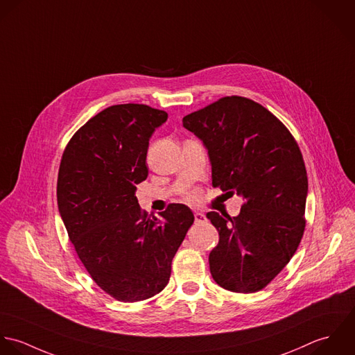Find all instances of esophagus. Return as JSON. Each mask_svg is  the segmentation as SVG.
I'll list each match as a JSON object with an SVG mask.
<instances>
[{"label":"esophagus","mask_w":355,"mask_h":355,"mask_svg":"<svg viewBox=\"0 0 355 355\" xmlns=\"http://www.w3.org/2000/svg\"><path fill=\"white\" fill-rule=\"evenodd\" d=\"M206 220H207V218H206L205 214L199 213V211L195 213V222H196V223H203V222H206Z\"/></svg>","instance_id":"esophagus-1"}]
</instances>
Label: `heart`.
<instances>
[{"mask_svg": "<svg viewBox=\"0 0 355 355\" xmlns=\"http://www.w3.org/2000/svg\"><path fill=\"white\" fill-rule=\"evenodd\" d=\"M187 198H188V200H196L198 199V193L196 192H191Z\"/></svg>", "mask_w": 355, "mask_h": 355, "instance_id": "b5f03b06", "label": "heart"}]
</instances>
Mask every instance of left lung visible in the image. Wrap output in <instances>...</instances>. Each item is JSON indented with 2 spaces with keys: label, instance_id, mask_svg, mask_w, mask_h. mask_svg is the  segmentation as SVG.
Wrapping results in <instances>:
<instances>
[{
  "label": "left lung",
  "instance_id": "obj_1",
  "mask_svg": "<svg viewBox=\"0 0 355 355\" xmlns=\"http://www.w3.org/2000/svg\"><path fill=\"white\" fill-rule=\"evenodd\" d=\"M209 152L213 187L244 203L237 216L207 213L219 233L210 272L222 288L251 293L291 261L304 232L307 173L289 130L261 104L222 97L182 119Z\"/></svg>",
  "mask_w": 355,
  "mask_h": 355
}]
</instances>
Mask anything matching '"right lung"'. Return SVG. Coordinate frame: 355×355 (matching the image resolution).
<instances>
[{
	"label": "right lung",
	"mask_w": 355,
	"mask_h": 355,
	"mask_svg": "<svg viewBox=\"0 0 355 355\" xmlns=\"http://www.w3.org/2000/svg\"><path fill=\"white\" fill-rule=\"evenodd\" d=\"M167 112L119 104L89 119L67 144L58 177V206L72 245L104 292L122 302L159 293L195 220L173 203L160 218L141 211L136 185L146 180V152Z\"/></svg>",
	"instance_id": "add662e5"
}]
</instances>
